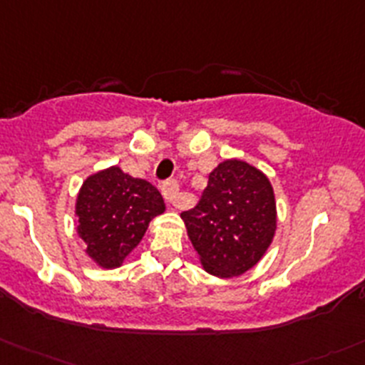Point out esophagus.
Masks as SVG:
<instances>
[{
    "label": "esophagus",
    "instance_id": "obj_1",
    "mask_svg": "<svg viewBox=\"0 0 365 365\" xmlns=\"http://www.w3.org/2000/svg\"><path fill=\"white\" fill-rule=\"evenodd\" d=\"M162 194L169 205L180 209V205H182V194H180V187L176 180H167V182H163Z\"/></svg>",
    "mask_w": 365,
    "mask_h": 365
}]
</instances>
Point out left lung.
<instances>
[{
	"instance_id": "1",
	"label": "left lung",
	"mask_w": 365,
	"mask_h": 365,
	"mask_svg": "<svg viewBox=\"0 0 365 365\" xmlns=\"http://www.w3.org/2000/svg\"><path fill=\"white\" fill-rule=\"evenodd\" d=\"M182 220L203 268L217 277H236L250 270L274 240V189L250 163L225 160Z\"/></svg>"
}]
</instances>
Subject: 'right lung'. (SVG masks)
Here are the masks:
<instances>
[{"instance_id":"right-lung-1","label":"right lung","mask_w":365,"mask_h":365,"mask_svg":"<svg viewBox=\"0 0 365 365\" xmlns=\"http://www.w3.org/2000/svg\"><path fill=\"white\" fill-rule=\"evenodd\" d=\"M165 210L155 185L122 173L118 167L90 176L81 187L75 214L86 254L104 268L120 267L140 243L149 221Z\"/></svg>"}]
</instances>
